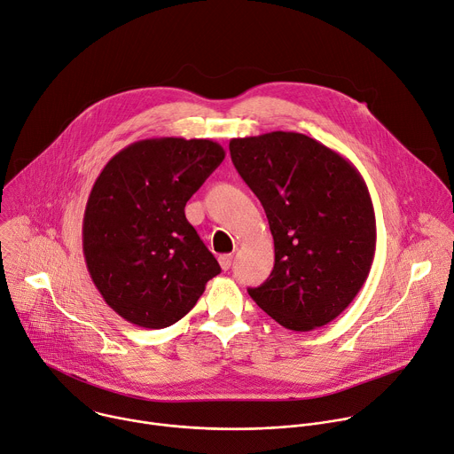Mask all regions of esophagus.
Returning a JSON list of instances; mask_svg holds the SVG:
<instances>
[{
    "mask_svg": "<svg viewBox=\"0 0 454 454\" xmlns=\"http://www.w3.org/2000/svg\"><path fill=\"white\" fill-rule=\"evenodd\" d=\"M231 262H233V254H219V264L224 271L231 268Z\"/></svg>",
    "mask_w": 454,
    "mask_h": 454,
    "instance_id": "obj_1",
    "label": "esophagus"
}]
</instances>
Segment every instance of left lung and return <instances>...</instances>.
Wrapping results in <instances>:
<instances>
[{
  "label": "left lung",
  "mask_w": 454,
  "mask_h": 454,
  "mask_svg": "<svg viewBox=\"0 0 454 454\" xmlns=\"http://www.w3.org/2000/svg\"><path fill=\"white\" fill-rule=\"evenodd\" d=\"M230 154L275 240V268L249 296L289 331L327 325L357 296L373 262L364 179L340 153L300 133L233 138Z\"/></svg>",
  "instance_id": "8db88e82"
}]
</instances>
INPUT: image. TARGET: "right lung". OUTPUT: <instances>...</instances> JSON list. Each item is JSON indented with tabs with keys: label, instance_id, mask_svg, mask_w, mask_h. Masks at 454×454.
I'll use <instances>...</instances> for the list:
<instances>
[{
	"label": "right lung",
	"instance_id": "right-lung-1",
	"mask_svg": "<svg viewBox=\"0 0 454 454\" xmlns=\"http://www.w3.org/2000/svg\"><path fill=\"white\" fill-rule=\"evenodd\" d=\"M223 160L212 140L149 138L97 177L82 223L86 266L104 301L133 325L170 327L221 273L184 205Z\"/></svg>",
	"mask_w": 454,
	"mask_h": 454
}]
</instances>
